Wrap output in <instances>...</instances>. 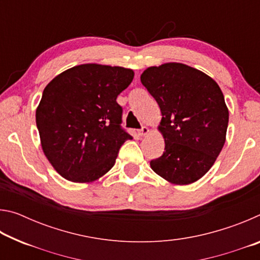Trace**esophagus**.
Returning <instances> with one entry per match:
<instances>
[{"mask_svg":"<svg viewBox=\"0 0 260 260\" xmlns=\"http://www.w3.org/2000/svg\"><path fill=\"white\" fill-rule=\"evenodd\" d=\"M148 132H149V129H148V127H146V126H143L142 128L141 129H139L138 131V134L140 135V136H143V135H146V134H148Z\"/></svg>","mask_w":260,"mask_h":260,"instance_id":"1","label":"esophagus"}]
</instances>
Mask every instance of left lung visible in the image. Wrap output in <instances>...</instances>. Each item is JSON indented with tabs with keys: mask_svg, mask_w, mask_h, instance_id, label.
I'll use <instances>...</instances> for the list:
<instances>
[{
	"mask_svg": "<svg viewBox=\"0 0 260 260\" xmlns=\"http://www.w3.org/2000/svg\"><path fill=\"white\" fill-rule=\"evenodd\" d=\"M141 82L161 111L165 151L150 161L167 181L189 184L212 167L225 144L228 109L218 83L181 63L148 68Z\"/></svg>",
	"mask_w": 260,
	"mask_h": 260,
	"instance_id": "left-lung-1",
	"label": "left lung"
}]
</instances>
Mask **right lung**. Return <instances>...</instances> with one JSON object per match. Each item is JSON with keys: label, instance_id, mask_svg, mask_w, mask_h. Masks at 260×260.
Masks as SVG:
<instances>
[{"label": "right lung", "instance_id": "obj_1", "mask_svg": "<svg viewBox=\"0 0 260 260\" xmlns=\"http://www.w3.org/2000/svg\"><path fill=\"white\" fill-rule=\"evenodd\" d=\"M133 78L131 69L82 64L48 83L35 118L43 152L61 177L91 182L112 169L132 139L117 98Z\"/></svg>", "mask_w": 260, "mask_h": 260}]
</instances>
